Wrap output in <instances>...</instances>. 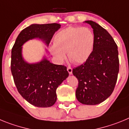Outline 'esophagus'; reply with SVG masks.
Instances as JSON below:
<instances>
[{
    "label": "esophagus",
    "mask_w": 129,
    "mask_h": 129,
    "mask_svg": "<svg viewBox=\"0 0 129 129\" xmlns=\"http://www.w3.org/2000/svg\"><path fill=\"white\" fill-rule=\"evenodd\" d=\"M67 70H68L69 74H72V68L70 67H67Z\"/></svg>",
    "instance_id": "esophagus-1"
}]
</instances>
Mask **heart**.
Returning <instances> with one entry per match:
<instances>
[{
  "label": "heart",
  "mask_w": 129,
  "mask_h": 129,
  "mask_svg": "<svg viewBox=\"0 0 129 129\" xmlns=\"http://www.w3.org/2000/svg\"><path fill=\"white\" fill-rule=\"evenodd\" d=\"M95 35L86 27L69 26L55 35L54 44L50 47L51 52L59 61L66 58L76 64L85 62L92 54L95 45Z\"/></svg>",
  "instance_id": "obj_1"
}]
</instances>
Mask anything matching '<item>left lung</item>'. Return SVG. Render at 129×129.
Masks as SVG:
<instances>
[{"label": "left lung", "mask_w": 129, "mask_h": 129, "mask_svg": "<svg viewBox=\"0 0 129 129\" xmlns=\"http://www.w3.org/2000/svg\"><path fill=\"white\" fill-rule=\"evenodd\" d=\"M85 22L93 28L95 45L89 58L74 68L72 73L78 79L77 100L94 105L104 101L113 92L119 72V58L117 44L109 33L94 21Z\"/></svg>", "instance_id": "1"}]
</instances>
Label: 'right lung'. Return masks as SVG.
<instances>
[{
  "label": "right lung",
  "mask_w": 129,
  "mask_h": 129,
  "mask_svg": "<svg viewBox=\"0 0 129 129\" xmlns=\"http://www.w3.org/2000/svg\"><path fill=\"white\" fill-rule=\"evenodd\" d=\"M61 27L57 23L31 24L22 29L11 50V71L19 94L30 104L50 107L57 100L56 89L68 76L67 67L54 64L46 59L28 64L22 57V45L27 41L39 38L47 45Z\"/></svg>",
  "instance_id": "obj_1"
}]
</instances>
